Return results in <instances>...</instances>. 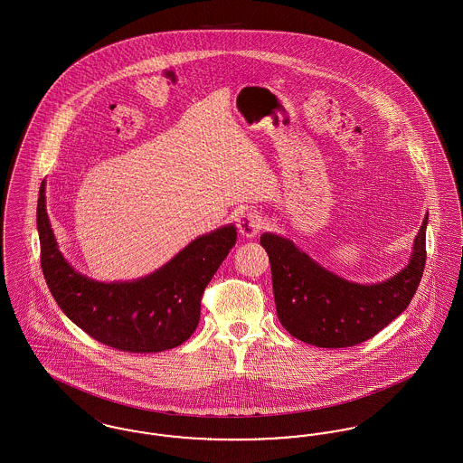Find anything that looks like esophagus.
Here are the masks:
<instances>
[{
  "label": "esophagus",
  "instance_id": "obj_1",
  "mask_svg": "<svg viewBox=\"0 0 463 463\" xmlns=\"http://www.w3.org/2000/svg\"><path fill=\"white\" fill-rule=\"evenodd\" d=\"M262 225H264V221H262L260 213L255 212V210H244V212H241V215L238 217V229H240L241 236L248 238V240L255 238L260 232Z\"/></svg>",
  "mask_w": 463,
  "mask_h": 463
}]
</instances>
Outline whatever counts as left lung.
Instances as JSON below:
<instances>
[{
    "label": "left lung",
    "mask_w": 463,
    "mask_h": 463,
    "mask_svg": "<svg viewBox=\"0 0 463 463\" xmlns=\"http://www.w3.org/2000/svg\"><path fill=\"white\" fill-rule=\"evenodd\" d=\"M421 222L410 262L392 278L361 285L347 281L310 259L295 242L265 232L260 238L270 272L276 310L295 338L325 349L366 342L410 306L425 267V231Z\"/></svg>",
    "instance_id": "obj_1"
}]
</instances>
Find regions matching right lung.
Instances as JSON below:
<instances>
[{
    "label": "right lung",
    "mask_w": 463,
    "mask_h": 463,
    "mask_svg": "<svg viewBox=\"0 0 463 463\" xmlns=\"http://www.w3.org/2000/svg\"><path fill=\"white\" fill-rule=\"evenodd\" d=\"M36 223L44 279L59 307L91 338L123 353H161L184 344L198 326L204 288L238 238L229 223L140 279L102 283L78 272L61 253L46 213L44 180Z\"/></svg>",
    "instance_id": "1"
}]
</instances>
